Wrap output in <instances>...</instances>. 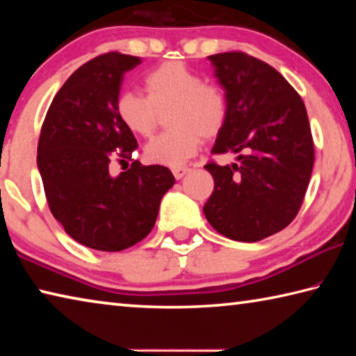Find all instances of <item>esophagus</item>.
I'll return each instance as SVG.
<instances>
[{"instance_id":"esophagus-1","label":"esophagus","mask_w":356,"mask_h":356,"mask_svg":"<svg viewBox=\"0 0 356 356\" xmlns=\"http://www.w3.org/2000/svg\"><path fill=\"white\" fill-rule=\"evenodd\" d=\"M188 172H190V168H174V170H172L174 177H176L177 180L182 179L185 174H188Z\"/></svg>"}]
</instances>
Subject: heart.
Masks as SVG:
<instances>
[{
	"label": "heart",
	"instance_id": "heart-1",
	"mask_svg": "<svg viewBox=\"0 0 356 356\" xmlns=\"http://www.w3.org/2000/svg\"><path fill=\"white\" fill-rule=\"evenodd\" d=\"M146 95L122 91L116 97V114L125 129L141 138L155 134L161 116L170 130L150 141L144 154L161 166H182L200 149L202 138L213 140L227 119L225 92L180 61H168L144 78Z\"/></svg>",
	"mask_w": 356,
	"mask_h": 356
}]
</instances>
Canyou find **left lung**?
<instances>
[{"instance_id": "obj_1", "label": "left lung", "mask_w": 356, "mask_h": 356, "mask_svg": "<svg viewBox=\"0 0 356 356\" xmlns=\"http://www.w3.org/2000/svg\"><path fill=\"white\" fill-rule=\"evenodd\" d=\"M225 89L227 119L212 154H237L240 165L210 161L215 188L204 215L237 242H259L292 222L314 165L308 113L272 65L242 51L209 56Z\"/></svg>"}]
</instances>
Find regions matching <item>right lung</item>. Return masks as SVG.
I'll return each mask as SVG.
<instances>
[{
  "label": "right lung",
  "instance_id": "1",
  "mask_svg": "<svg viewBox=\"0 0 356 356\" xmlns=\"http://www.w3.org/2000/svg\"><path fill=\"white\" fill-rule=\"evenodd\" d=\"M138 56L111 51L72 74L53 99L40 130L38 168L51 213L88 248L122 251L152 231L160 201L176 182L166 166H143L111 176V152L131 160L134 134L116 114L125 72Z\"/></svg>",
  "mask_w": 356,
  "mask_h": 356
}]
</instances>
